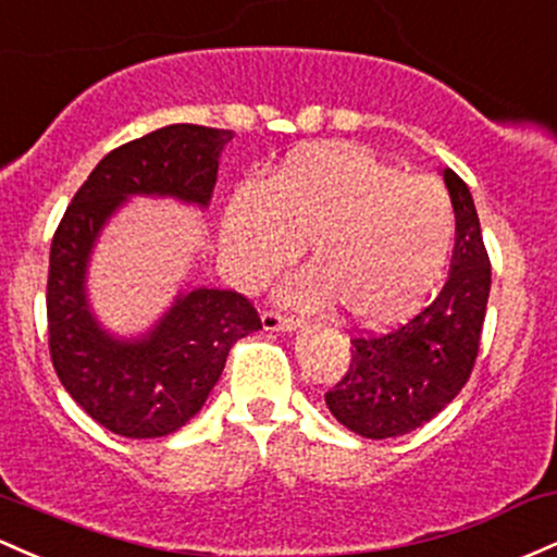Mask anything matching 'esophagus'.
Here are the masks:
<instances>
[{"mask_svg":"<svg viewBox=\"0 0 557 557\" xmlns=\"http://www.w3.org/2000/svg\"><path fill=\"white\" fill-rule=\"evenodd\" d=\"M261 322H264V330H296L298 327V320H293V317L283 314V311H277V309H267L264 314H261Z\"/></svg>","mask_w":557,"mask_h":557,"instance_id":"obj_1","label":"esophagus"}]
</instances>
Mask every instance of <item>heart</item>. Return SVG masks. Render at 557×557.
<instances>
[{"mask_svg": "<svg viewBox=\"0 0 557 557\" xmlns=\"http://www.w3.org/2000/svg\"><path fill=\"white\" fill-rule=\"evenodd\" d=\"M309 237L314 269L293 283L304 304L335 298L346 317L386 325L436 288L455 240L449 195L428 176L346 143L293 152L272 182H246L230 200L222 250L230 274L256 288L290 264Z\"/></svg>", "mask_w": 557, "mask_h": 557, "instance_id": "1", "label": "heart"}]
</instances>
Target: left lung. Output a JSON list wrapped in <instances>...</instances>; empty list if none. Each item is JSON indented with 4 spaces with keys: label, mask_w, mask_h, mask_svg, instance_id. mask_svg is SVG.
Returning a JSON list of instances; mask_svg holds the SVG:
<instances>
[{
    "label": "left lung",
    "mask_w": 557,
    "mask_h": 557,
    "mask_svg": "<svg viewBox=\"0 0 557 557\" xmlns=\"http://www.w3.org/2000/svg\"><path fill=\"white\" fill-rule=\"evenodd\" d=\"M444 182L457 224L449 280L405 325L354 333L348 370L325 394L333 418L364 438L405 436L436 418L479 357L492 264L468 185L451 169Z\"/></svg>",
    "instance_id": "left-lung-1"
}]
</instances>
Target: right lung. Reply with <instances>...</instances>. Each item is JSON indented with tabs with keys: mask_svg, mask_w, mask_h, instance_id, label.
<instances>
[{
	"mask_svg": "<svg viewBox=\"0 0 557 557\" xmlns=\"http://www.w3.org/2000/svg\"><path fill=\"white\" fill-rule=\"evenodd\" d=\"M230 129L171 124L110 150L60 219L47 277V333L60 383L95 423L126 438L169 436L198 414L230 348L261 327L237 290L198 288L148 338L121 344L97 327L84 298L95 237L126 195H174L206 206Z\"/></svg>",
	"mask_w": 557,
	"mask_h": 557,
	"instance_id": "1",
	"label": "right lung"
}]
</instances>
